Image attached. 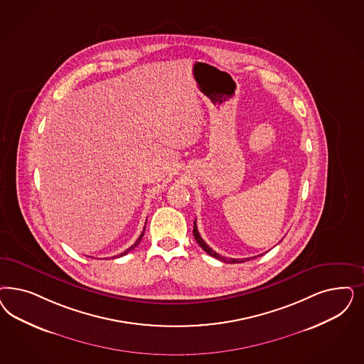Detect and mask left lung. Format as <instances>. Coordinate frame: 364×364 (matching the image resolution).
Instances as JSON below:
<instances>
[{"instance_id":"left-lung-1","label":"left lung","mask_w":364,"mask_h":364,"mask_svg":"<svg viewBox=\"0 0 364 364\" xmlns=\"http://www.w3.org/2000/svg\"><path fill=\"white\" fill-rule=\"evenodd\" d=\"M193 235H194V238H196V241L198 242V245H200L208 255H210L211 257L217 258V259H220V261H223V262H229V264H238V262H244V261H247L249 258H241V259H238V258H226L221 256V255H218L217 252H214L213 249H211L203 240H202V237H200V232H198V229H197V221H194V229H193ZM258 256H262V255H258ZM257 256H255V257L250 258H256Z\"/></svg>"}]
</instances>
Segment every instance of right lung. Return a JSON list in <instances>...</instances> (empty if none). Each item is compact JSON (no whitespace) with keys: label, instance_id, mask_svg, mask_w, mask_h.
<instances>
[{"label":"right lung","instance_id":"add662e5","mask_svg":"<svg viewBox=\"0 0 364 364\" xmlns=\"http://www.w3.org/2000/svg\"><path fill=\"white\" fill-rule=\"evenodd\" d=\"M144 229H146V226H144ZM144 229H143V232H141V235H139V238H138V240H136V241H135V244H134V245H131V247H129V249H127V250H124V252H123V253H120V255H117V257H122V256H124V255H127V253H129V252H131V250H132V249H134V247H138V245H139V242H141V238H143V235H144Z\"/></svg>","mask_w":364,"mask_h":364}]
</instances>
